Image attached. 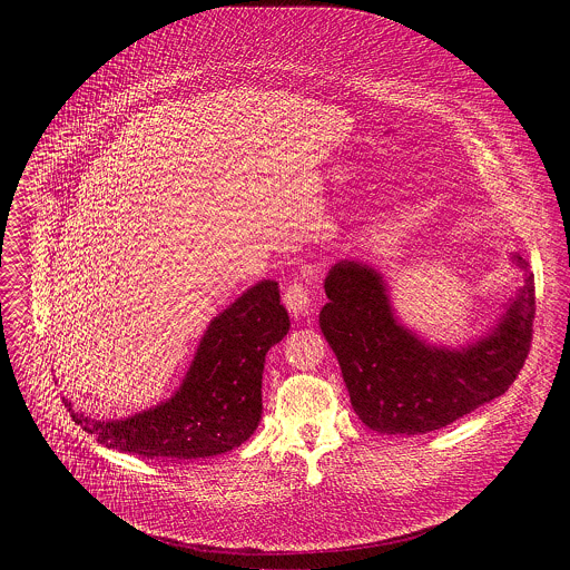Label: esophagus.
<instances>
[{
  "label": "esophagus",
  "mask_w": 570,
  "mask_h": 570,
  "mask_svg": "<svg viewBox=\"0 0 570 570\" xmlns=\"http://www.w3.org/2000/svg\"><path fill=\"white\" fill-rule=\"evenodd\" d=\"M283 305L287 307L289 316L292 318H303L305 314L312 312V298H309V289L303 281H294L285 287V294H283Z\"/></svg>",
  "instance_id": "34e87169"
}]
</instances>
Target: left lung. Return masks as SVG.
<instances>
[{"label": "left lung", "instance_id": "8db88e82", "mask_svg": "<svg viewBox=\"0 0 570 570\" xmlns=\"http://www.w3.org/2000/svg\"><path fill=\"white\" fill-rule=\"evenodd\" d=\"M522 287L483 335L434 344L404 325L384 276L337 261L325 278L321 328L333 348L355 414L382 434H425L500 397L520 373L533 333L535 285L529 263L511 256Z\"/></svg>", "mask_w": 570, "mask_h": 570}]
</instances>
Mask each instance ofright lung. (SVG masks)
Instances as JSON below:
<instances>
[{"label":"right lung","mask_w":570,"mask_h":570,"mask_svg":"<svg viewBox=\"0 0 570 570\" xmlns=\"http://www.w3.org/2000/svg\"><path fill=\"white\" fill-rule=\"evenodd\" d=\"M289 331L278 283L258 281L206 326L179 389L158 406L127 419H91L72 410L75 423L98 443L145 459L193 461L226 454L258 428L267 351Z\"/></svg>","instance_id":"add662e5"}]
</instances>
